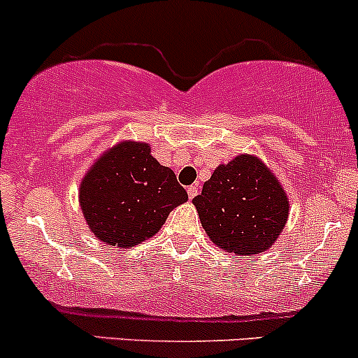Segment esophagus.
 <instances>
[{
    "instance_id": "esophagus-1",
    "label": "esophagus",
    "mask_w": 358,
    "mask_h": 358,
    "mask_svg": "<svg viewBox=\"0 0 358 358\" xmlns=\"http://www.w3.org/2000/svg\"><path fill=\"white\" fill-rule=\"evenodd\" d=\"M197 190H199V189H197V185H190L189 189H187V194H189L190 199H194V197L197 196Z\"/></svg>"
}]
</instances>
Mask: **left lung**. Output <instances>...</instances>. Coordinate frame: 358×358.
I'll list each match as a JSON object with an SVG mask.
<instances>
[{
    "label": "left lung",
    "mask_w": 358,
    "mask_h": 358,
    "mask_svg": "<svg viewBox=\"0 0 358 358\" xmlns=\"http://www.w3.org/2000/svg\"><path fill=\"white\" fill-rule=\"evenodd\" d=\"M192 202L211 243L237 256L272 248L289 216L282 183L251 154L220 164Z\"/></svg>",
    "instance_id": "left-lung-1"
}]
</instances>
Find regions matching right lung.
<instances>
[{"mask_svg":"<svg viewBox=\"0 0 358 358\" xmlns=\"http://www.w3.org/2000/svg\"><path fill=\"white\" fill-rule=\"evenodd\" d=\"M173 169L159 164L150 145L122 140L107 149L79 183V206L93 236L107 246L133 248L161 230L187 202Z\"/></svg>","mask_w":358,"mask_h":358,"instance_id":"add662e5","label":"right lung"}]
</instances>
